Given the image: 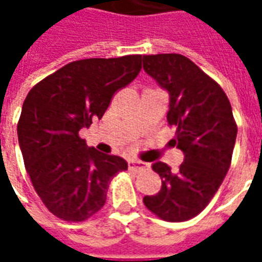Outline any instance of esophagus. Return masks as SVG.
Segmentation results:
<instances>
[{
	"instance_id": "obj_1",
	"label": "esophagus",
	"mask_w": 262,
	"mask_h": 262,
	"mask_svg": "<svg viewBox=\"0 0 262 262\" xmlns=\"http://www.w3.org/2000/svg\"><path fill=\"white\" fill-rule=\"evenodd\" d=\"M146 167H147V165L144 164V163H142V161H135V160L129 161V170L135 171V172L146 170Z\"/></svg>"
}]
</instances>
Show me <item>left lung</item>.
Here are the masks:
<instances>
[{"label": "left lung", "instance_id": "obj_1", "mask_svg": "<svg viewBox=\"0 0 262 262\" xmlns=\"http://www.w3.org/2000/svg\"><path fill=\"white\" fill-rule=\"evenodd\" d=\"M143 69L170 94L167 120L177 127L172 146L185 156L176 171L154 163L161 189L143 202L160 219L185 222L208 206L225 180L236 143V120L222 86L185 56H143Z\"/></svg>", "mask_w": 262, "mask_h": 262}]
</instances>
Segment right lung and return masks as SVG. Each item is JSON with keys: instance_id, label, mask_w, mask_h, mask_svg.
Returning <instances> with one entry per match:
<instances>
[{"instance_id": "right-lung-1", "label": "right lung", "mask_w": 262, "mask_h": 262, "mask_svg": "<svg viewBox=\"0 0 262 262\" xmlns=\"http://www.w3.org/2000/svg\"><path fill=\"white\" fill-rule=\"evenodd\" d=\"M142 70V54L71 61L26 95L18 140L32 185L59 219L84 222L101 210L111 180L127 163L86 147L80 129L101 119L116 92Z\"/></svg>"}]
</instances>
